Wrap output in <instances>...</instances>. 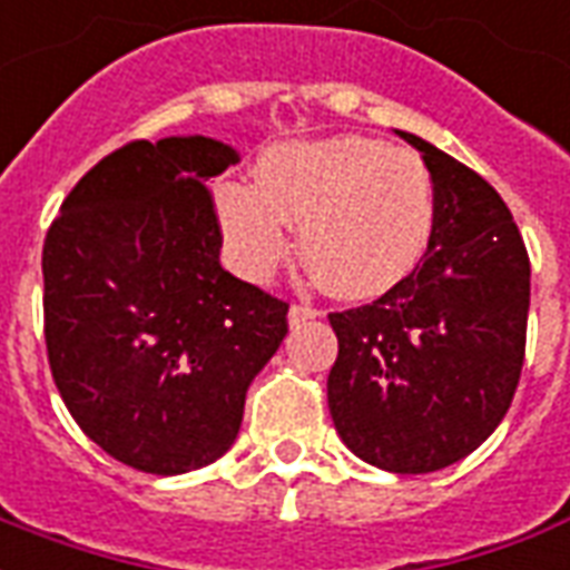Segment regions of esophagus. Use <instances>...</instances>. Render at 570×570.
I'll use <instances>...</instances> for the list:
<instances>
[{"mask_svg": "<svg viewBox=\"0 0 570 570\" xmlns=\"http://www.w3.org/2000/svg\"><path fill=\"white\" fill-rule=\"evenodd\" d=\"M321 312L315 309V306H309V303H294L288 309V321H291V327H301V324H306V321L312 318H318Z\"/></svg>", "mask_w": 570, "mask_h": 570, "instance_id": "1", "label": "esophagus"}]
</instances>
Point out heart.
<instances>
[{"mask_svg": "<svg viewBox=\"0 0 570 570\" xmlns=\"http://www.w3.org/2000/svg\"><path fill=\"white\" fill-rule=\"evenodd\" d=\"M213 200L243 276L269 279L291 255L294 225L315 279L345 301H372L409 279L439 219L430 168L370 138L267 149L255 183L222 179Z\"/></svg>", "mask_w": 570, "mask_h": 570, "instance_id": "heart-1", "label": "heart"}]
</instances>
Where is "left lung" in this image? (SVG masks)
<instances>
[{"label": "left lung", "mask_w": 570, "mask_h": 570, "mask_svg": "<svg viewBox=\"0 0 570 570\" xmlns=\"http://www.w3.org/2000/svg\"><path fill=\"white\" fill-rule=\"evenodd\" d=\"M400 138L435 183V237L396 288L327 315L340 340L327 405L363 463L426 474L469 456L511 409L532 269L511 209L481 174L409 131Z\"/></svg>", "instance_id": "obj_1"}]
</instances>
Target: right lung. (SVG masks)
<instances>
[{
	"label": "right lung",
	"instance_id": "right-lung-1",
	"mask_svg": "<svg viewBox=\"0 0 570 570\" xmlns=\"http://www.w3.org/2000/svg\"><path fill=\"white\" fill-rule=\"evenodd\" d=\"M213 138L131 140L87 170L47 228L45 342L59 396L119 463L183 474L228 451L288 303L219 264Z\"/></svg>",
	"mask_w": 570,
	"mask_h": 570
}]
</instances>
